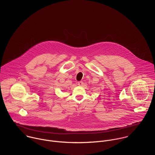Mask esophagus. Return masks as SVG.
<instances>
[{
  "label": "esophagus",
  "mask_w": 155,
  "mask_h": 155,
  "mask_svg": "<svg viewBox=\"0 0 155 155\" xmlns=\"http://www.w3.org/2000/svg\"><path fill=\"white\" fill-rule=\"evenodd\" d=\"M83 84H84L83 82H81H81H78V85H79V86H82Z\"/></svg>",
  "instance_id": "esophagus-1"
}]
</instances>
